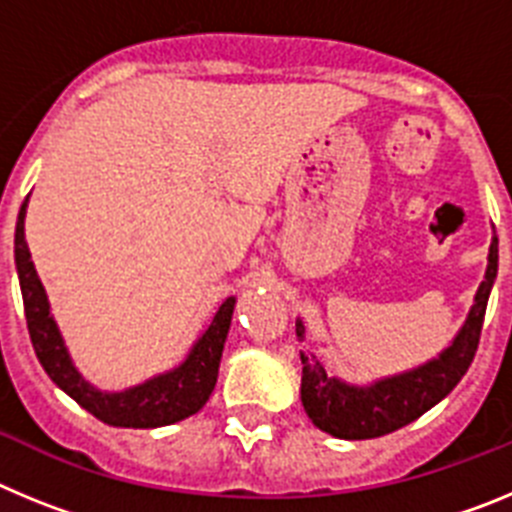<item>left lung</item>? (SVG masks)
<instances>
[{
    "label": "left lung",
    "instance_id": "left-lung-1",
    "mask_svg": "<svg viewBox=\"0 0 512 512\" xmlns=\"http://www.w3.org/2000/svg\"><path fill=\"white\" fill-rule=\"evenodd\" d=\"M497 277V238L490 243L485 282L479 284L467 323L461 325L449 348H443L438 359L425 361L413 372L384 377L366 387L346 384L325 372L323 361L312 351H300L302 359V405L312 423L320 431L346 441L379 438L413 423L428 413L433 405L454 390L467 374L477 354L482 323H485L487 300ZM297 338H305V325L297 320Z\"/></svg>",
    "mask_w": 512,
    "mask_h": 512
}]
</instances>
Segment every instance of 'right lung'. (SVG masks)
Wrapping results in <instances>:
<instances>
[{
  "instance_id": "right-lung-1",
  "label": "right lung",
  "mask_w": 512,
  "mask_h": 512,
  "mask_svg": "<svg viewBox=\"0 0 512 512\" xmlns=\"http://www.w3.org/2000/svg\"><path fill=\"white\" fill-rule=\"evenodd\" d=\"M25 207L27 200L22 202L20 215H17L15 264L17 277H20L22 302H25L30 341H33L35 354H38V361L43 364L48 377L66 395L74 397L81 408L89 410L94 418L107 425H117V428H158V425H171L202 410V405L210 400L212 390H215L235 297H228L220 305L212 323L207 325V330L197 338L187 359L176 369L158 374V377L125 392H99L76 372L74 361L63 346V338L51 315V307H48L45 289L40 284L33 261H30V248L25 241Z\"/></svg>"
}]
</instances>
